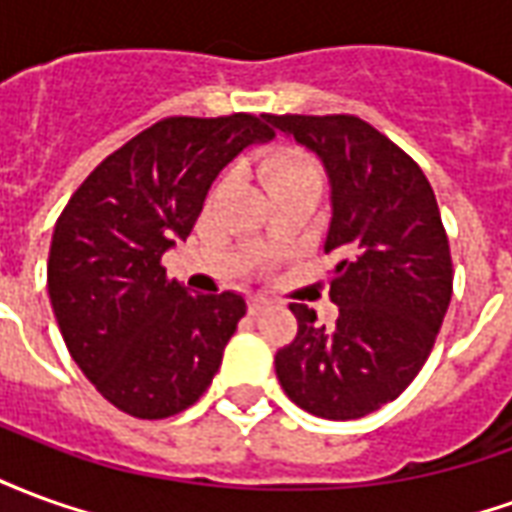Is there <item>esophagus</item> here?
<instances>
[{
  "instance_id": "esophagus-1",
  "label": "esophagus",
  "mask_w": 512,
  "mask_h": 512,
  "mask_svg": "<svg viewBox=\"0 0 512 512\" xmlns=\"http://www.w3.org/2000/svg\"><path fill=\"white\" fill-rule=\"evenodd\" d=\"M268 304H271V299H266V296H249V312H252V315L266 310Z\"/></svg>"
}]
</instances>
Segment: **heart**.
<instances>
[{
    "label": "heart",
    "instance_id": "b5f03b06",
    "mask_svg": "<svg viewBox=\"0 0 512 512\" xmlns=\"http://www.w3.org/2000/svg\"><path fill=\"white\" fill-rule=\"evenodd\" d=\"M263 178H266L268 189H274L279 183L299 178H318V169L310 158L304 156L296 147H282L277 153H271L263 167Z\"/></svg>",
    "mask_w": 512,
    "mask_h": 512
}]
</instances>
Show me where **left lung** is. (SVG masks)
I'll return each mask as SVG.
<instances>
[{
	"instance_id": "8db88e82",
	"label": "left lung",
	"mask_w": 512,
	"mask_h": 512,
	"mask_svg": "<svg viewBox=\"0 0 512 512\" xmlns=\"http://www.w3.org/2000/svg\"><path fill=\"white\" fill-rule=\"evenodd\" d=\"M321 158L332 186L323 252L337 263L332 329L290 304L296 340L274 356L285 395L323 419H359L395 400L430 356L452 299L450 241L417 161L354 115H266Z\"/></svg>"
}]
</instances>
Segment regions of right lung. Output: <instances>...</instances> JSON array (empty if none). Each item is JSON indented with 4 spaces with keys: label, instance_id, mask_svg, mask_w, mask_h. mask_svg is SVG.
I'll use <instances>...</instances> for the list:
<instances>
[{
    "label": "right lung",
    "instance_id": "add662e5",
    "mask_svg": "<svg viewBox=\"0 0 512 512\" xmlns=\"http://www.w3.org/2000/svg\"><path fill=\"white\" fill-rule=\"evenodd\" d=\"M271 136L266 115L158 120L106 156L57 219L49 299L62 340L131 417L180 414L222 365L244 296L189 293L161 257L189 238L216 175Z\"/></svg>",
    "mask_w": 512,
    "mask_h": 512
}]
</instances>
